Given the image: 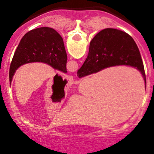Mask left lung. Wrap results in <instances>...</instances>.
I'll return each instance as SVG.
<instances>
[{
  "mask_svg": "<svg viewBox=\"0 0 154 154\" xmlns=\"http://www.w3.org/2000/svg\"><path fill=\"white\" fill-rule=\"evenodd\" d=\"M40 62L67 73V54L61 35L51 27H39L25 34L14 54L10 67V83L22 65Z\"/></svg>",
  "mask_w": 154,
  "mask_h": 154,
  "instance_id": "8db88e82",
  "label": "left lung"
}]
</instances>
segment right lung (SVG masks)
<instances>
[{
  "instance_id": "right-lung-1",
  "label": "right lung",
  "mask_w": 154,
  "mask_h": 154,
  "mask_svg": "<svg viewBox=\"0 0 154 154\" xmlns=\"http://www.w3.org/2000/svg\"><path fill=\"white\" fill-rule=\"evenodd\" d=\"M116 66L137 68L146 83L142 57L133 38L122 30L106 28L100 31L91 41L88 57L77 71V76L83 77Z\"/></svg>"
}]
</instances>
